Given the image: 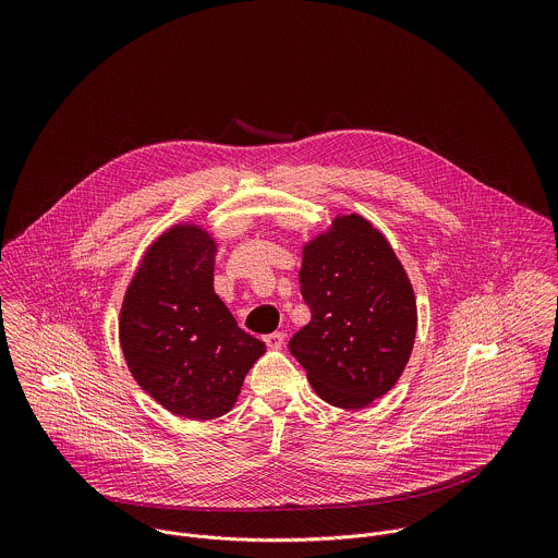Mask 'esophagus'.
<instances>
[{
    "label": "esophagus",
    "instance_id": "esophagus-1",
    "mask_svg": "<svg viewBox=\"0 0 558 558\" xmlns=\"http://www.w3.org/2000/svg\"><path fill=\"white\" fill-rule=\"evenodd\" d=\"M265 344H267L269 349H280V347L284 344V333H280V331H274V333L265 336Z\"/></svg>",
    "mask_w": 558,
    "mask_h": 558
}]
</instances>
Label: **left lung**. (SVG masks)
<instances>
[{"mask_svg": "<svg viewBox=\"0 0 558 558\" xmlns=\"http://www.w3.org/2000/svg\"><path fill=\"white\" fill-rule=\"evenodd\" d=\"M300 293L311 320L291 340L313 390L331 407L364 409L400 379L415 342L411 280L362 216H340L302 252Z\"/></svg>", "mask_w": 558, "mask_h": 558, "instance_id": "obj_1", "label": "left lung"}]
</instances>
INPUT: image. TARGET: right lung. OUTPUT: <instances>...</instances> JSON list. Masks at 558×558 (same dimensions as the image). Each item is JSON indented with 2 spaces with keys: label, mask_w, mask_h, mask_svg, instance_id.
Masks as SVG:
<instances>
[{
  "label": "right lung",
  "mask_w": 558,
  "mask_h": 558,
  "mask_svg": "<svg viewBox=\"0 0 558 558\" xmlns=\"http://www.w3.org/2000/svg\"><path fill=\"white\" fill-rule=\"evenodd\" d=\"M211 235L194 225L166 231L143 256L119 317V340L138 386L170 413L214 420L231 411L265 353L214 291Z\"/></svg>",
  "instance_id": "right-lung-1"
}]
</instances>
